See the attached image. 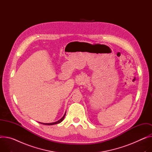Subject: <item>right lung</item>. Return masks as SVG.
Returning a JSON list of instances; mask_svg holds the SVG:
<instances>
[{
  "instance_id": "add662e5",
  "label": "right lung",
  "mask_w": 152,
  "mask_h": 152,
  "mask_svg": "<svg viewBox=\"0 0 152 152\" xmlns=\"http://www.w3.org/2000/svg\"><path fill=\"white\" fill-rule=\"evenodd\" d=\"M65 115H66V113H65L64 115H63V117L61 119H60L59 121H56L55 122H52V123H42V122H39V123L42 124L43 125H55V124H60V123H61L63 121L64 117H65Z\"/></svg>"
}]
</instances>
